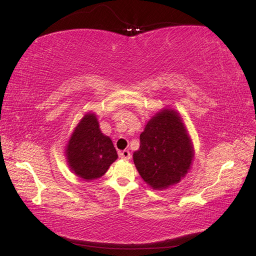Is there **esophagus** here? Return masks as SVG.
<instances>
[{
    "label": "esophagus",
    "mask_w": 256,
    "mask_h": 256,
    "mask_svg": "<svg viewBox=\"0 0 256 256\" xmlns=\"http://www.w3.org/2000/svg\"><path fill=\"white\" fill-rule=\"evenodd\" d=\"M119 156L122 158H124V160H129V158H132V154H130V152L128 150H124L119 152Z\"/></svg>",
    "instance_id": "obj_1"
}]
</instances>
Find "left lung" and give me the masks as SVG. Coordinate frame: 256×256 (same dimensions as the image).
I'll return each mask as SVG.
<instances>
[{
    "label": "left lung",
    "instance_id": "left-lung-1",
    "mask_svg": "<svg viewBox=\"0 0 256 256\" xmlns=\"http://www.w3.org/2000/svg\"><path fill=\"white\" fill-rule=\"evenodd\" d=\"M192 148L178 112L164 110L150 119L140 134L134 162L141 178L153 190L178 183L188 171Z\"/></svg>",
    "mask_w": 256,
    "mask_h": 256
}]
</instances>
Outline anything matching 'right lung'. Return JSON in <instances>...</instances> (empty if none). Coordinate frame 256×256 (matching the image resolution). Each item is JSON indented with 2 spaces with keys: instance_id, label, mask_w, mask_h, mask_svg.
Returning a JSON list of instances; mask_svg holds the SVG:
<instances>
[{
  "instance_id": "obj_1",
  "label": "right lung",
  "mask_w": 256,
  "mask_h": 256,
  "mask_svg": "<svg viewBox=\"0 0 256 256\" xmlns=\"http://www.w3.org/2000/svg\"><path fill=\"white\" fill-rule=\"evenodd\" d=\"M66 158L71 170L90 180L103 176L118 158L110 138L100 132L94 114H88L78 124L68 144Z\"/></svg>"
}]
</instances>
